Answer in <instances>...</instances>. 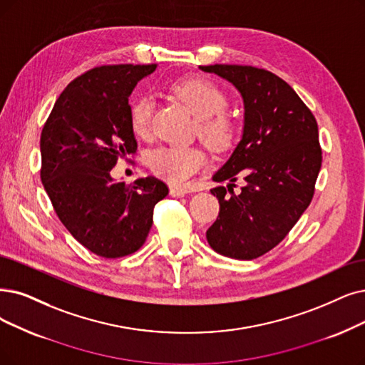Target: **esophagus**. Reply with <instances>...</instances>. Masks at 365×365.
Segmentation results:
<instances>
[{
	"label": "esophagus",
	"mask_w": 365,
	"mask_h": 365,
	"mask_svg": "<svg viewBox=\"0 0 365 365\" xmlns=\"http://www.w3.org/2000/svg\"><path fill=\"white\" fill-rule=\"evenodd\" d=\"M184 195H187V188L178 187V185H170V196H173V197H182Z\"/></svg>",
	"instance_id": "34e87169"
}]
</instances>
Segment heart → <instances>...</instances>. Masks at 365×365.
Returning <instances> with one entry per match:
<instances>
[{
  "label": "heart",
  "mask_w": 365,
  "mask_h": 365,
  "mask_svg": "<svg viewBox=\"0 0 365 365\" xmlns=\"http://www.w3.org/2000/svg\"><path fill=\"white\" fill-rule=\"evenodd\" d=\"M170 91L197 118V133L203 142L212 148L227 147L235 136V123L223 110L227 98L214 82L199 76L184 78L173 82ZM153 108V97L148 94H139L132 101L130 123L138 136L148 133ZM205 160L197 147L165 145L148 154L147 163L157 177L170 184H182L205 165Z\"/></svg>",
  "instance_id": "b5f03b06"
}]
</instances>
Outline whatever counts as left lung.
Returning a JSON list of instances; mask_svg holds the SVG:
<instances>
[{
	"instance_id": "left-lung-1",
	"label": "left lung",
	"mask_w": 365,
	"mask_h": 365,
	"mask_svg": "<svg viewBox=\"0 0 365 365\" xmlns=\"http://www.w3.org/2000/svg\"><path fill=\"white\" fill-rule=\"evenodd\" d=\"M199 68L235 85L244 100L242 138L212 177L229 184L211 190L220 211L207 240L217 253L252 260L282 242L310 205L322 166L317 123L292 86L265 68ZM240 176L246 185L233 194Z\"/></svg>"
}]
</instances>
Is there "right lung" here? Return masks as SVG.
Wrapping results in <instances>:
<instances>
[{
	"label": "right lung",
	"instance_id": "add662e5",
	"mask_svg": "<svg viewBox=\"0 0 365 365\" xmlns=\"http://www.w3.org/2000/svg\"><path fill=\"white\" fill-rule=\"evenodd\" d=\"M157 64L94 67L56 98L40 136V178L73 238L97 256L138 252L153 226L155 203L169 193L155 177L113 181L118 157L135 154L128 96Z\"/></svg>",
	"mask_w": 365,
	"mask_h": 365
}]
</instances>
